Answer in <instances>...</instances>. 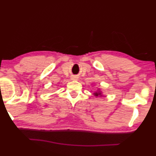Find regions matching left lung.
Returning <instances> with one entry per match:
<instances>
[{
    "label": "left lung",
    "mask_w": 156,
    "mask_h": 156,
    "mask_svg": "<svg viewBox=\"0 0 156 156\" xmlns=\"http://www.w3.org/2000/svg\"><path fill=\"white\" fill-rule=\"evenodd\" d=\"M95 94V95H96V96H98V95H99V94H100V93H95V94Z\"/></svg>",
    "instance_id": "8db88e82"
}]
</instances>
